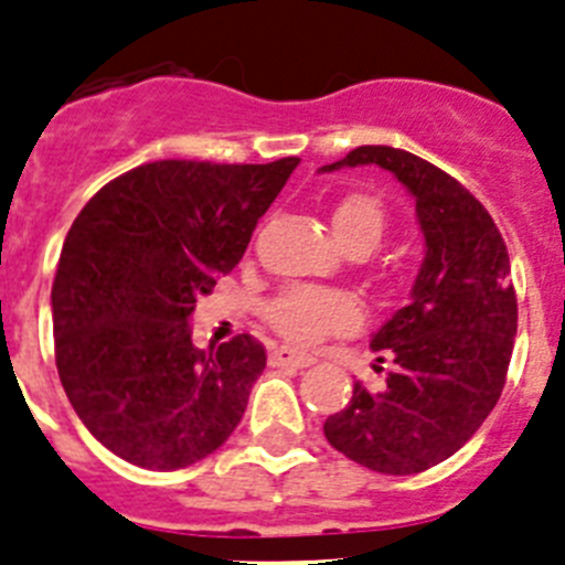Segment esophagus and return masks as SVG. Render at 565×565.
<instances>
[{
	"instance_id": "obj_1",
	"label": "esophagus",
	"mask_w": 565,
	"mask_h": 565,
	"mask_svg": "<svg viewBox=\"0 0 565 565\" xmlns=\"http://www.w3.org/2000/svg\"><path fill=\"white\" fill-rule=\"evenodd\" d=\"M270 363L273 365H289V369H307V365L315 363V358L312 354L295 352V349H289V345H278V349H273Z\"/></svg>"
}]
</instances>
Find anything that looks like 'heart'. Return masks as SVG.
<instances>
[{"mask_svg":"<svg viewBox=\"0 0 565 565\" xmlns=\"http://www.w3.org/2000/svg\"><path fill=\"white\" fill-rule=\"evenodd\" d=\"M332 231L343 247H377L385 233L383 202L371 194H345L332 207ZM267 315L276 332L298 345L352 332L363 320V309L352 295L315 287L287 289L270 303Z\"/></svg>","mask_w":565,"mask_h":565,"instance_id":"heart-1","label":"heart"}]
</instances>
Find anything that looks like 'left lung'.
Wrapping results in <instances>:
<instances>
[{
  "label": "left lung",
  "instance_id": "left-lung-1",
  "mask_svg": "<svg viewBox=\"0 0 565 565\" xmlns=\"http://www.w3.org/2000/svg\"><path fill=\"white\" fill-rule=\"evenodd\" d=\"M354 166H380L403 182L425 258L408 303L371 334L377 363H394L385 388L354 383L352 403L323 422V434L369 470L414 476L450 459L501 396L518 332L510 256L487 207L428 160L360 146L320 171Z\"/></svg>",
  "mask_w": 565,
  "mask_h": 565
}]
</instances>
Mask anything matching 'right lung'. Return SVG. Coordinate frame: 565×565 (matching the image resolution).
Here are the masks:
<instances>
[{
    "mask_svg": "<svg viewBox=\"0 0 565 565\" xmlns=\"http://www.w3.org/2000/svg\"><path fill=\"white\" fill-rule=\"evenodd\" d=\"M298 162H146L70 227L50 295L55 365L86 430L129 465H194L245 416L264 345L236 334L205 352L188 318L245 256Z\"/></svg>",
    "mask_w": 565,
    "mask_h": 565,
    "instance_id": "obj_1",
    "label": "right lung"
}]
</instances>
